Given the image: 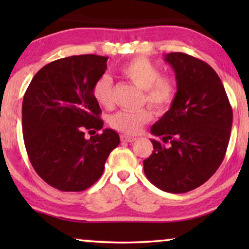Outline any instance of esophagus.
<instances>
[{"mask_svg":"<svg viewBox=\"0 0 249 249\" xmlns=\"http://www.w3.org/2000/svg\"><path fill=\"white\" fill-rule=\"evenodd\" d=\"M120 139L121 142H132L136 141L135 137H130V136H125V135H121Z\"/></svg>","mask_w":249,"mask_h":249,"instance_id":"obj_1","label":"esophagus"}]
</instances>
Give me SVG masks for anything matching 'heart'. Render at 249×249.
Instances as JSON below:
<instances>
[{"label":"heart","mask_w":249,"mask_h":249,"mask_svg":"<svg viewBox=\"0 0 249 249\" xmlns=\"http://www.w3.org/2000/svg\"><path fill=\"white\" fill-rule=\"evenodd\" d=\"M121 72L136 86L144 90V101L158 112H164L176 98L177 86L172 78L161 76L160 69L148 59L135 57L121 68ZM93 96L98 104L110 107L113 104V80L104 73L94 83ZM152 120L148 108L138 111H120L110 118L111 127L127 135H135L142 125Z\"/></svg>","instance_id":"obj_1"}]
</instances>
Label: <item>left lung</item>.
Listing matches in <instances>:
<instances>
[{
  "label": "left lung",
  "instance_id": "obj_1",
  "mask_svg": "<svg viewBox=\"0 0 249 249\" xmlns=\"http://www.w3.org/2000/svg\"><path fill=\"white\" fill-rule=\"evenodd\" d=\"M164 60L175 70L177 94L151 128L162 142L151 139L154 151L144 160V172L158 188L181 194L203 185L219 169L229 144L232 108L209 64L180 52Z\"/></svg>",
  "mask_w": 249,
  "mask_h": 249
}]
</instances>
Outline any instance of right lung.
Masks as SVG:
<instances>
[{
    "instance_id": "obj_1",
    "label": "right lung",
    "mask_w": 249,
    "mask_h": 249,
    "mask_svg": "<svg viewBox=\"0 0 249 249\" xmlns=\"http://www.w3.org/2000/svg\"><path fill=\"white\" fill-rule=\"evenodd\" d=\"M107 56L72 55L43 67L22 102V134L29 161L40 178L61 192H81L100 179L119 135L101 130V107L93 96Z\"/></svg>"
}]
</instances>
